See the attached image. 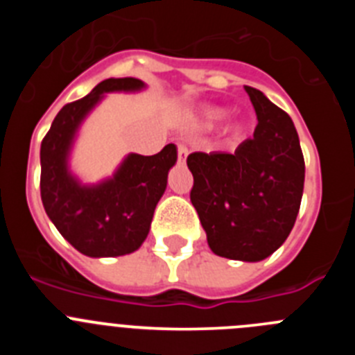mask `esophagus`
Segmentation results:
<instances>
[{"instance_id": "obj_1", "label": "esophagus", "mask_w": 355, "mask_h": 355, "mask_svg": "<svg viewBox=\"0 0 355 355\" xmlns=\"http://www.w3.org/2000/svg\"><path fill=\"white\" fill-rule=\"evenodd\" d=\"M187 155H188L187 146H184V144H178V159H180V163H184Z\"/></svg>"}]
</instances>
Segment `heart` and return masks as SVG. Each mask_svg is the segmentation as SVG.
<instances>
[{
  "label": "heart",
  "mask_w": 355,
  "mask_h": 355,
  "mask_svg": "<svg viewBox=\"0 0 355 355\" xmlns=\"http://www.w3.org/2000/svg\"><path fill=\"white\" fill-rule=\"evenodd\" d=\"M206 117H208L209 122H215V121H220L222 117H225V112L224 110H209L208 114H206ZM231 137H234V139H241L243 137V133H245V126L243 124H234L233 128H231Z\"/></svg>",
  "instance_id": "1"
}]
</instances>
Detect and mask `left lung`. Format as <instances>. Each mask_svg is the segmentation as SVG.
Returning a JSON list of instances; mask_svg holds the SVG:
<instances>
[{
  "instance_id": "obj_1",
  "label": "left lung",
  "mask_w": 355,
  "mask_h": 355,
  "mask_svg": "<svg viewBox=\"0 0 355 355\" xmlns=\"http://www.w3.org/2000/svg\"><path fill=\"white\" fill-rule=\"evenodd\" d=\"M258 126L234 153H192L187 158L190 200L216 256L261 261L293 229L304 190L302 149L290 115L245 87Z\"/></svg>"
}]
</instances>
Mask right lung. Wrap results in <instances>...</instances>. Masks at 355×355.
Instances as JSON below:
<instances>
[{"mask_svg":"<svg viewBox=\"0 0 355 355\" xmlns=\"http://www.w3.org/2000/svg\"><path fill=\"white\" fill-rule=\"evenodd\" d=\"M137 78H110L89 96L58 112L40 146V197L55 227L90 258H114L139 249L149 234L167 175L178 159L174 144L158 155H130L112 180L81 187L67 171V155L78 126L105 92L140 90Z\"/></svg>","mask_w":355,"mask_h":355,"instance_id":"add662e5","label":"right lung"}]
</instances>
